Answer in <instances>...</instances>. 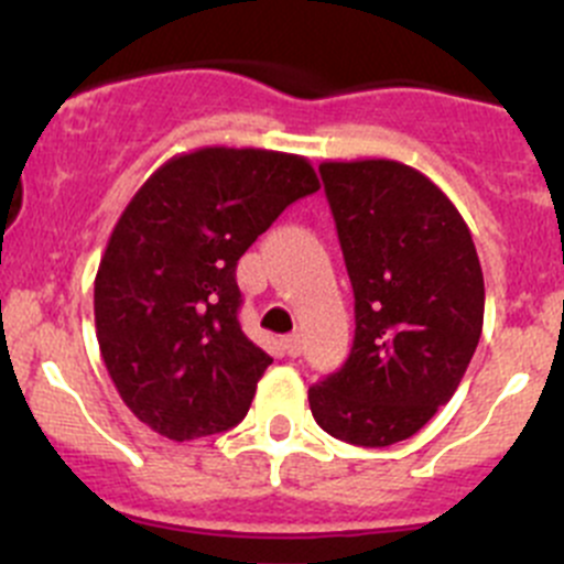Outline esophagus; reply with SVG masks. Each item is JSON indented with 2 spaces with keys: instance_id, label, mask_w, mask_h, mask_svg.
<instances>
[{
  "instance_id": "obj_1",
  "label": "esophagus",
  "mask_w": 564,
  "mask_h": 564,
  "mask_svg": "<svg viewBox=\"0 0 564 564\" xmlns=\"http://www.w3.org/2000/svg\"><path fill=\"white\" fill-rule=\"evenodd\" d=\"M283 349H286L289 357H300L303 355V338H300L297 333L286 335V338H283Z\"/></svg>"
}]
</instances>
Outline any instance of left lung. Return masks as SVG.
<instances>
[{
    "instance_id": "left-lung-1",
    "label": "left lung",
    "mask_w": 564,
    "mask_h": 564,
    "mask_svg": "<svg viewBox=\"0 0 564 564\" xmlns=\"http://www.w3.org/2000/svg\"><path fill=\"white\" fill-rule=\"evenodd\" d=\"M324 180L355 289V344L308 390L335 440L388 447L453 398L482 333L480 259L456 204L398 161H327Z\"/></svg>"
}]
</instances>
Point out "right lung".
<instances>
[{"instance_id": "right-lung-1", "label": "right lung", "mask_w": 564, "mask_h": 564, "mask_svg": "<svg viewBox=\"0 0 564 564\" xmlns=\"http://www.w3.org/2000/svg\"><path fill=\"white\" fill-rule=\"evenodd\" d=\"M314 166L272 150L204 147L163 163L119 215L98 278L100 355L124 406L174 442L248 414L272 357L240 327L237 261Z\"/></svg>"}]
</instances>
